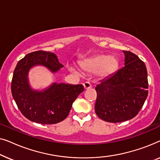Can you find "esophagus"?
I'll use <instances>...</instances> for the list:
<instances>
[{"mask_svg": "<svg viewBox=\"0 0 160 160\" xmlns=\"http://www.w3.org/2000/svg\"><path fill=\"white\" fill-rule=\"evenodd\" d=\"M84 89H89V88H91V87H92V85H91V84L89 82H84Z\"/></svg>", "mask_w": 160, "mask_h": 160, "instance_id": "34e87169", "label": "esophagus"}]
</instances>
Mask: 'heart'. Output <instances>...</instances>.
Returning <instances> with one entry per match:
<instances>
[{
	"label": "heart",
	"instance_id": "b5f03b06",
	"mask_svg": "<svg viewBox=\"0 0 160 160\" xmlns=\"http://www.w3.org/2000/svg\"><path fill=\"white\" fill-rule=\"evenodd\" d=\"M118 67V61L113 56L98 54L87 61L85 68L92 73L97 72L100 77H108L112 75Z\"/></svg>",
	"mask_w": 160,
	"mask_h": 160
}]
</instances>
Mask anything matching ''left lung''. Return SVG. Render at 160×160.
I'll return each instance as SVG.
<instances>
[{"instance_id":"obj_1","label":"left lung","mask_w":160,"mask_h":160,"mask_svg":"<svg viewBox=\"0 0 160 160\" xmlns=\"http://www.w3.org/2000/svg\"><path fill=\"white\" fill-rule=\"evenodd\" d=\"M124 54V66L100 82L95 87L98 117L112 123L131 119L143 107L148 96L147 70L136 54Z\"/></svg>"}]
</instances>
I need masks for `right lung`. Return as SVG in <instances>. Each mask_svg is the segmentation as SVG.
<instances>
[{
    "mask_svg": "<svg viewBox=\"0 0 160 160\" xmlns=\"http://www.w3.org/2000/svg\"><path fill=\"white\" fill-rule=\"evenodd\" d=\"M36 65H43L53 73L63 67L52 52L36 51L28 54L14 69L12 82L13 98L21 113L30 121L43 124L58 123L68 116L74 100L84 90V87L54 82L42 90L33 89L28 74Z\"/></svg>",
    "mask_w": 160,
    "mask_h": 160,
    "instance_id": "right-lung-1",
    "label": "right lung"
}]
</instances>
